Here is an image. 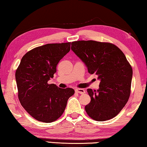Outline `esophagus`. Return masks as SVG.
I'll return each instance as SVG.
<instances>
[{"label": "esophagus", "instance_id": "esophagus-1", "mask_svg": "<svg viewBox=\"0 0 147 147\" xmlns=\"http://www.w3.org/2000/svg\"><path fill=\"white\" fill-rule=\"evenodd\" d=\"M76 92L77 93L81 94H83L85 93V90L83 89V88H78V89L76 90Z\"/></svg>", "mask_w": 147, "mask_h": 147}]
</instances>
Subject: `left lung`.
Masks as SVG:
<instances>
[{
  "label": "left lung",
  "mask_w": 147,
  "mask_h": 147,
  "mask_svg": "<svg viewBox=\"0 0 147 147\" xmlns=\"http://www.w3.org/2000/svg\"><path fill=\"white\" fill-rule=\"evenodd\" d=\"M71 47L85 62L88 73L100 80L98 90L87 89L91 101L85 106L86 113L97 121L116 117L131 93L133 70L123 52L111 43L94 40L72 42Z\"/></svg>",
  "instance_id": "obj_1"
}]
</instances>
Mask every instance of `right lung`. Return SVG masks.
Instances as JSON below:
<instances>
[{
	"instance_id": "1",
	"label": "right lung",
	"mask_w": 147,
	"mask_h": 147,
	"mask_svg": "<svg viewBox=\"0 0 147 147\" xmlns=\"http://www.w3.org/2000/svg\"><path fill=\"white\" fill-rule=\"evenodd\" d=\"M70 44H48L34 48L24 55L16 69L19 102L38 121H57L75 92L73 88H61L47 83L53 78L59 62L70 50Z\"/></svg>"
}]
</instances>
